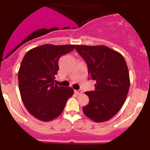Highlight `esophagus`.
<instances>
[{"mask_svg": "<svg viewBox=\"0 0 150 150\" xmlns=\"http://www.w3.org/2000/svg\"><path fill=\"white\" fill-rule=\"evenodd\" d=\"M75 93H76V94H77V95H80V94H81V93H82V90H75Z\"/></svg>", "mask_w": 150, "mask_h": 150, "instance_id": "34e87169", "label": "esophagus"}]
</instances>
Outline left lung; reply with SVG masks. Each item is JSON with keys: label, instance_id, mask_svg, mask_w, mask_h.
<instances>
[{"label": "left lung", "instance_id": "8db88e82", "mask_svg": "<svg viewBox=\"0 0 150 150\" xmlns=\"http://www.w3.org/2000/svg\"><path fill=\"white\" fill-rule=\"evenodd\" d=\"M87 64L88 74L96 80L94 91L86 92L89 103L82 108L96 122L113 117L125 103L130 87L129 71L123 56L104 45H76Z\"/></svg>", "mask_w": 150, "mask_h": 150}]
</instances>
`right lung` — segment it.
<instances>
[{
    "label": "right lung",
    "instance_id": "1",
    "mask_svg": "<svg viewBox=\"0 0 150 150\" xmlns=\"http://www.w3.org/2000/svg\"><path fill=\"white\" fill-rule=\"evenodd\" d=\"M74 48L71 44H44L31 49L23 57L18 72L20 96L27 110L36 119H55L73 96L71 87L57 86L54 81L60 57Z\"/></svg>",
    "mask_w": 150,
    "mask_h": 150
}]
</instances>
